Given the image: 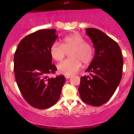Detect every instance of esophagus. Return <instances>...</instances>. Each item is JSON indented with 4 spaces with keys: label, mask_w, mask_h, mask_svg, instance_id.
<instances>
[{
    "label": "esophagus",
    "mask_w": 134,
    "mask_h": 134,
    "mask_svg": "<svg viewBox=\"0 0 134 134\" xmlns=\"http://www.w3.org/2000/svg\"><path fill=\"white\" fill-rule=\"evenodd\" d=\"M65 77L66 79H69L70 77H71V75H65Z\"/></svg>",
    "instance_id": "34e87169"
}]
</instances>
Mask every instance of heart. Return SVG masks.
<instances>
[{
  "mask_svg": "<svg viewBox=\"0 0 134 134\" xmlns=\"http://www.w3.org/2000/svg\"><path fill=\"white\" fill-rule=\"evenodd\" d=\"M69 52L71 58L57 65V70L61 74H74L80 69L82 62L84 65H88L93 58V47L79 34L66 36L62 40V43L55 42L50 47V55L57 61H61Z\"/></svg>",
  "mask_w": 134,
  "mask_h": 134,
  "instance_id": "1",
  "label": "heart"
}]
</instances>
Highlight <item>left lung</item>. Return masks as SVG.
Wrapping results in <instances>:
<instances>
[{
    "label": "left lung",
    "instance_id": "obj_1",
    "mask_svg": "<svg viewBox=\"0 0 134 134\" xmlns=\"http://www.w3.org/2000/svg\"><path fill=\"white\" fill-rule=\"evenodd\" d=\"M86 33L95 55L85 71L90 75L81 77L78 90L83 102L100 107L109 100L119 85L124 60L120 46L106 34L95 28H87Z\"/></svg>",
    "mask_w": 134,
    "mask_h": 134
}]
</instances>
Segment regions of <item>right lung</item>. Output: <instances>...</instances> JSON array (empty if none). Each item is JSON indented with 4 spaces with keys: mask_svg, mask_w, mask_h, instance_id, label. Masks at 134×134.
Returning a JSON list of instances; mask_svg holds the SVG:
<instances>
[{
    "mask_svg": "<svg viewBox=\"0 0 134 134\" xmlns=\"http://www.w3.org/2000/svg\"><path fill=\"white\" fill-rule=\"evenodd\" d=\"M56 30H40L27 35L18 44L14 55L16 83L24 98L32 107L46 109L60 97L64 75L47 78L57 70L52 64L50 47L58 37Z\"/></svg>",
    "mask_w": 134,
    "mask_h": 134,
    "instance_id": "1",
    "label": "right lung"
}]
</instances>
